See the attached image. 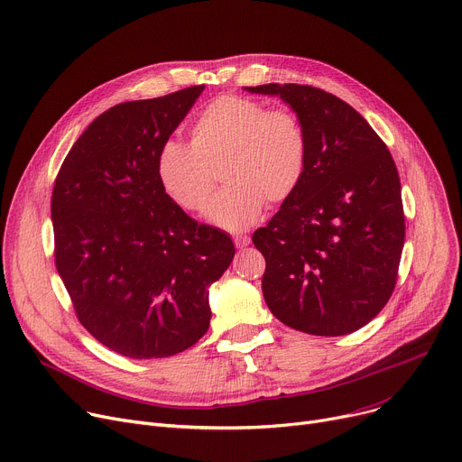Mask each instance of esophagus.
Instances as JSON below:
<instances>
[{
	"label": "esophagus",
	"mask_w": 462,
	"mask_h": 462,
	"mask_svg": "<svg viewBox=\"0 0 462 462\" xmlns=\"http://www.w3.org/2000/svg\"><path fill=\"white\" fill-rule=\"evenodd\" d=\"M234 243H236L237 249H245V247H247V245L251 243V237H249V236H236V237H234Z\"/></svg>",
	"instance_id": "1"
}]
</instances>
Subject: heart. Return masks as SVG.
<instances>
[{"label": "heart", "instance_id": "heart-1", "mask_svg": "<svg viewBox=\"0 0 462 462\" xmlns=\"http://www.w3.org/2000/svg\"><path fill=\"white\" fill-rule=\"evenodd\" d=\"M309 163V139L297 115L225 95L211 100L195 120L191 144L167 139L156 158L163 193L181 209L200 213L215 188V171L228 186L213 199V225L241 232L254 225L265 200L293 197Z\"/></svg>", "mask_w": 462, "mask_h": 462}]
</instances>
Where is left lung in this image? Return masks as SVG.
Instances as JSON below:
<instances>
[{
	"mask_svg": "<svg viewBox=\"0 0 462 462\" xmlns=\"http://www.w3.org/2000/svg\"><path fill=\"white\" fill-rule=\"evenodd\" d=\"M288 104L309 139L299 189L253 234L263 299L284 325L344 336L388 302L405 243L402 181L386 144L349 104L310 85L245 87Z\"/></svg>",
	"mask_w": 462,
	"mask_h": 462,
	"instance_id": "left-lung-1",
	"label": "left lung"
}]
</instances>
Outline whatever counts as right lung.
<instances>
[{
  "mask_svg": "<svg viewBox=\"0 0 462 462\" xmlns=\"http://www.w3.org/2000/svg\"><path fill=\"white\" fill-rule=\"evenodd\" d=\"M202 90L107 109L74 143L53 186L55 267L76 316L130 358L195 346L211 319L208 288L236 254L226 232L193 221L156 176L160 146Z\"/></svg>",
  "mask_w": 462,
  "mask_h": 462,
  "instance_id": "1",
  "label": "right lung"
}]
</instances>
